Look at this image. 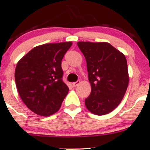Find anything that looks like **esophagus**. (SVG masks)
<instances>
[{
    "instance_id": "obj_1",
    "label": "esophagus",
    "mask_w": 150,
    "mask_h": 150,
    "mask_svg": "<svg viewBox=\"0 0 150 150\" xmlns=\"http://www.w3.org/2000/svg\"><path fill=\"white\" fill-rule=\"evenodd\" d=\"M80 80H78V81L75 82V83H72V86H73V87H76V86H78V85L80 84Z\"/></svg>"
}]
</instances>
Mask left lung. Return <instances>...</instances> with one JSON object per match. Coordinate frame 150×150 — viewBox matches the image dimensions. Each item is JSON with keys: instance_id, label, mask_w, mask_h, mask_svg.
Returning <instances> with one entry per match:
<instances>
[{"instance_id": "obj_1", "label": "left lung", "mask_w": 150, "mask_h": 150, "mask_svg": "<svg viewBox=\"0 0 150 150\" xmlns=\"http://www.w3.org/2000/svg\"><path fill=\"white\" fill-rule=\"evenodd\" d=\"M87 62L91 93L85 100L93 114L105 115L114 110L124 98L129 84L125 56L108 42H78Z\"/></svg>"}]
</instances>
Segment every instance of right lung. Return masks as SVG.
Here are the masks:
<instances>
[{
  "label": "right lung",
  "instance_id": "right-lung-1",
  "mask_svg": "<svg viewBox=\"0 0 150 150\" xmlns=\"http://www.w3.org/2000/svg\"><path fill=\"white\" fill-rule=\"evenodd\" d=\"M71 42L45 44L33 48L18 61L15 81L21 100L42 116L56 113L68 93L62 81V59Z\"/></svg>",
  "mask_w": 150,
  "mask_h": 150
}]
</instances>
